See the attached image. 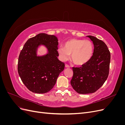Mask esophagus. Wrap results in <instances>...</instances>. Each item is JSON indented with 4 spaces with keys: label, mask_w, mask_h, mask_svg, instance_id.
Returning <instances> with one entry per match:
<instances>
[{
    "label": "esophagus",
    "mask_w": 125,
    "mask_h": 125,
    "mask_svg": "<svg viewBox=\"0 0 125 125\" xmlns=\"http://www.w3.org/2000/svg\"><path fill=\"white\" fill-rule=\"evenodd\" d=\"M65 67L66 68H70V66L68 65H67V64H66V65H65Z\"/></svg>",
    "instance_id": "esophagus-1"
}]
</instances>
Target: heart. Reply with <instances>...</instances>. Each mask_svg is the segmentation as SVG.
<instances>
[{
  "instance_id": "b5f03b06",
  "label": "heart",
  "mask_w": 125,
  "mask_h": 125,
  "mask_svg": "<svg viewBox=\"0 0 125 125\" xmlns=\"http://www.w3.org/2000/svg\"><path fill=\"white\" fill-rule=\"evenodd\" d=\"M58 52L63 60L69 57L77 65H82L88 62L93 53V45L90 41L73 39L67 41L64 47H59Z\"/></svg>"
}]
</instances>
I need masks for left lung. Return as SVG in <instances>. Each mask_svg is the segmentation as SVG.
<instances>
[{
  "mask_svg": "<svg viewBox=\"0 0 125 125\" xmlns=\"http://www.w3.org/2000/svg\"><path fill=\"white\" fill-rule=\"evenodd\" d=\"M94 51L91 58L81 67L73 68V74L70 81L73 89L79 94L95 92L103 85L109 74L111 54L103 41L91 35Z\"/></svg>",
  "mask_w": 125,
  "mask_h": 125,
  "instance_id": "left-lung-1",
  "label": "left lung"
}]
</instances>
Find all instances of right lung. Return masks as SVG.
Listing matches in <instances>:
<instances>
[{
  "instance_id": "obj_1",
  "label": "right lung",
  "mask_w": 125,
  "mask_h": 125,
  "mask_svg": "<svg viewBox=\"0 0 125 125\" xmlns=\"http://www.w3.org/2000/svg\"><path fill=\"white\" fill-rule=\"evenodd\" d=\"M58 40L56 36L40 33L29 39L19 56L18 71L24 84L33 93H47L53 88L65 63L58 59ZM41 46L47 53L37 55Z\"/></svg>"
}]
</instances>
